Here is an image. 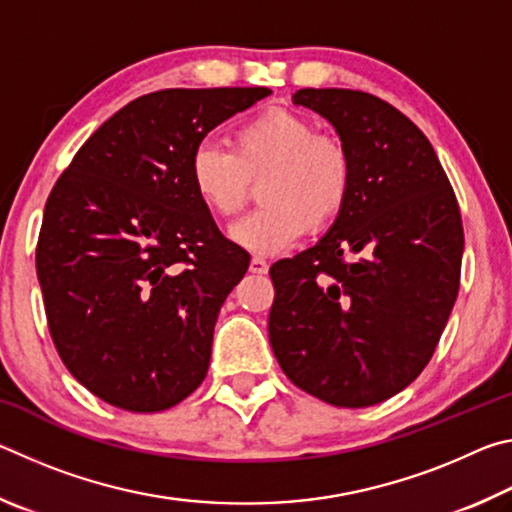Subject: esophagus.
<instances>
[{"label":"esophagus","instance_id":"34e87169","mask_svg":"<svg viewBox=\"0 0 512 512\" xmlns=\"http://www.w3.org/2000/svg\"><path fill=\"white\" fill-rule=\"evenodd\" d=\"M250 271L253 273H257V275H264L266 271H268V262L264 257H259V255H255L253 259H250Z\"/></svg>","mask_w":512,"mask_h":512}]
</instances>
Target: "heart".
Returning <instances> with one entry per match:
<instances>
[{
	"label": "heart",
	"mask_w": 512,
	"mask_h": 512,
	"mask_svg": "<svg viewBox=\"0 0 512 512\" xmlns=\"http://www.w3.org/2000/svg\"><path fill=\"white\" fill-rule=\"evenodd\" d=\"M259 178L262 205L232 225L230 237L255 253H277L305 230L316 235L339 221L352 196L354 162L343 140L284 108L241 124L232 151L203 140L189 158V183L216 219L239 214Z\"/></svg>",
	"instance_id": "1"
}]
</instances>
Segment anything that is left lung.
Here are the masks:
<instances>
[{"label":"left lung","instance_id":"8db88e82","mask_svg":"<svg viewBox=\"0 0 512 512\" xmlns=\"http://www.w3.org/2000/svg\"><path fill=\"white\" fill-rule=\"evenodd\" d=\"M354 162L350 203L316 246L271 266L268 339L293 384L363 409L404 391L436 352L461 287L463 221L413 121L375 94L305 88Z\"/></svg>","mask_w":512,"mask_h":512}]
</instances>
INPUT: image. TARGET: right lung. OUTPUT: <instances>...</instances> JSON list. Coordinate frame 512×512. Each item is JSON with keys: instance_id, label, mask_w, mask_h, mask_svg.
Here are the masks:
<instances>
[{"instance_id": "add662e5", "label": "right lung", "mask_w": 512, "mask_h": 512, "mask_svg": "<svg viewBox=\"0 0 512 512\" xmlns=\"http://www.w3.org/2000/svg\"><path fill=\"white\" fill-rule=\"evenodd\" d=\"M268 94H144L90 135L51 189L36 248L49 334L99 400L158 413L205 379L216 316L250 255L196 198L189 158Z\"/></svg>"}]
</instances>
